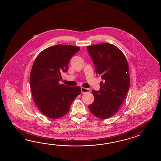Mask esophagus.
<instances>
[{"instance_id":"1","label":"esophagus","mask_w":161,"mask_h":161,"mask_svg":"<svg viewBox=\"0 0 161 161\" xmlns=\"http://www.w3.org/2000/svg\"><path fill=\"white\" fill-rule=\"evenodd\" d=\"M81 93L84 94V93H90V90L89 88H86L81 87Z\"/></svg>"}]
</instances>
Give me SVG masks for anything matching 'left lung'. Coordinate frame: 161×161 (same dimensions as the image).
<instances>
[{"label": "left lung", "mask_w": 161, "mask_h": 161, "mask_svg": "<svg viewBox=\"0 0 161 161\" xmlns=\"http://www.w3.org/2000/svg\"><path fill=\"white\" fill-rule=\"evenodd\" d=\"M87 49L96 74L103 80L100 90L92 91L94 100L88 108L95 116L106 119L117 112L129 90L128 63L124 54L112 44H97Z\"/></svg>", "instance_id": "1"}]
</instances>
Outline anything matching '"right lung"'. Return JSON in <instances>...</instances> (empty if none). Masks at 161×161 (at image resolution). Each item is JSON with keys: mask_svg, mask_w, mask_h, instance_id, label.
Returning a JSON list of instances; mask_svg holds the SVG:
<instances>
[{"mask_svg": "<svg viewBox=\"0 0 161 161\" xmlns=\"http://www.w3.org/2000/svg\"><path fill=\"white\" fill-rule=\"evenodd\" d=\"M72 45H57L45 49L35 59L30 74V87L34 102L46 116L58 119L69 112L74 100L81 93L78 86L59 83L67 72L71 58L80 50Z\"/></svg>", "mask_w": 161, "mask_h": 161, "instance_id": "add662e5", "label": "right lung"}]
</instances>
